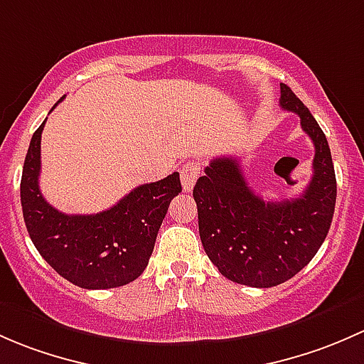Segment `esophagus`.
<instances>
[{
  "label": "esophagus",
  "instance_id": "1",
  "mask_svg": "<svg viewBox=\"0 0 364 364\" xmlns=\"http://www.w3.org/2000/svg\"><path fill=\"white\" fill-rule=\"evenodd\" d=\"M200 177V164L198 163H187L182 168V187L186 193H191L196 183V178Z\"/></svg>",
  "mask_w": 364,
  "mask_h": 364
}]
</instances>
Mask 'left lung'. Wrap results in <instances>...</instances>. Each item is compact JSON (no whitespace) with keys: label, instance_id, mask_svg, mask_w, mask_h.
Segmentation results:
<instances>
[{"label":"left lung","instance_id":"left-lung-1","mask_svg":"<svg viewBox=\"0 0 364 364\" xmlns=\"http://www.w3.org/2000/svg\"><path fill=\"white\" fill-rule=\"evenodd\" d=\"M280 107L299 115L314 141V175L299 198L264 201L250 189L238 157H215L198 178L193 196L203 249L226 279L250 287L286 282L312 261L328 235L336 178L326 134L286 84Z\"/></svg>","mask_w":364,"mask_h":364}]
</instances>
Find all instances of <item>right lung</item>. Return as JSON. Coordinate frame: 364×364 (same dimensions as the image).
Instances as JSON below:
<instances>
[{"label": "right lung", "instance_id": "obj_1", "mask_svg": "<svg viewBox=\"0 0 364 364\" xmlns=\"http://www.w3.org/2000/svg\"><path fill=\"white\" fill-rule=\"evenodd\" d=\"M63 100L65 96L58 103ZM45 121L33 134L21 178L22 215L36 250L82 289H112L133 282L147 268L170 201L182 191L181 175L175 171L163 181L134 187L100 213H63L47 203L38 187Z\"/></svg>", "mask_w": 364, "mask_h": 364}]
</instances>
